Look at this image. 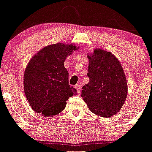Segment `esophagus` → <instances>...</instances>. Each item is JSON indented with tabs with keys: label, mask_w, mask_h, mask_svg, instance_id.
<instances>
[{
	"label": "esophagus",
	"mask_w": 152,
	"mask_h": 152,
	"mask_svg": "<svg viewBox=\"0 0 152 152\" xmlns=\"http://www.w3.org/2000/svg\"><path fill=\"white\" fill-rule=\"evenodd\" d=\"M75 88L77 90V92L79 93V94H80L81 92V85L80 84V83H78V84H77L75 86Z\"/></svg>",
	"instance_id": "34e87169"
}]
</instances>
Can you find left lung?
<instances>
[{
	"label": "left lung",
	"instance_id": "8db88e82",
	"mask_svg": "<svg viewBox=\"0 0 152 152\" xmlns=\"http://www.w3.org/2000/svg\"><path fill=\"white\" fill-rule=\"evenodd\" d=\"M88 58L90 81L83 87L81 97L93 113L112 117L121 109L128 96L125 73L110 52L96 49Z\"/></svg>",
	"mask_w": 152,
	"mask_h": 152
}]
</instances>
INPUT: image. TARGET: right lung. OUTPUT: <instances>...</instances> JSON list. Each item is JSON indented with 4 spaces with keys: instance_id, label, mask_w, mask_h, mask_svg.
I'll list each match as a JSON object with an SVG mask.
<instances>
[{
    "instance_id": "right-lung-1",
    "label": "right lung",
    "mask_w": 152,
    "mask_h": 152,
    "mask_svg": "<svg viewBox=\"0 0 152 152\" xmlns=\"http://www.w3.org/2000/svg\"><path fill=\"white\" fill-rule=\"evenodd\" d=\"M75 45L61 43L48 45L32 58L24 75L25 96L32 109L44 117L58 115L66 101L76 94L69 84V73L64 67L68 55Z\"/></svg>"
}]
</instances>
